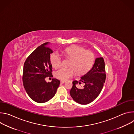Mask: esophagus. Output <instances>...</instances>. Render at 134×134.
<instances>
[{
	"instance_id": "1",
	"label": "esophagus",
	"mask_w": 134,
	"mask_h": 134,
	"mask_svg": "<svg viewBox=\"0 0 134 134\" xmlns=\"http://www.w3.org/2000/svg\"><path fill=\"white\" fill-rule=\"evenodd\" d=\"M66 81H64V80H61L60 81V83L61 84H64Z\"/></svg>"
}]
</instances>
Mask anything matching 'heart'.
I'll use <instances>...</instances> for the list:
<instances>
[{"instance_id": "b5f03b06", "label": "heart", "mask_w": 134, "mask_h": 134, "mask_svg": "<svg viewBox=\"0 0 134 134\" xmlns=\"http://www.w3.org/2000/svg\"><path fill=\"white\" fill-rule=\"evenodd\" d=\"M63 55L70 59L68 63V67H62L57 70L54 76L58 79L66 81L77 72L78 74L82 75L88 72L92 68L94 55L90 50L85 49L79 46H72L64 49L62 51ZM50 60L54 68H58L62 65L61 57L55 53L50 55Z\"/></svg>"}]
</instances>
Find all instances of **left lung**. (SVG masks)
Returning a JSON list of instances; mask_svg holds the SVG:
<instances>
[{"label": "left lung", "mask_w": 134, "mask_h": 134, "mask_svg": "<svg viewBox=\"0 0 134 134\" xmlns=\"http://www.w3.org/2000/svg\"><path fill=\"white\" fill-rule=\"evenodd\" d=\"M105 64L102 57L95 59L92 69L81 77L79 81H74L70 94L73 100L81 104H87L96 99L101 93L105 81ZM82 82V88L77 85Z\"/></svg>", "instance_id": "1"}]
</instances>
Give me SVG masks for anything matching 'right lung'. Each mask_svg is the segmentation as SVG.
I'll return each mask as SVG.
<instances>
[{
	"label": "right lung",
	"instance_id": "add662e5",
	"mask_svg": "<svg viewBox=\"0 0 134 134\" xmlns=\"http://www.w3.org/2000/svg\"><path fill=\"white\" fill-rule=\"evenodd\" d=\"M48 44L46 42L38 47L24 64V87L30 98L37 103H44L52 99L60 82L56 79H52L50 83L46 81V77H52L50 54L53 51Z\"/></svg>",
	"mask_w": 134,
	"mask_h": 134
}]
</instances>
